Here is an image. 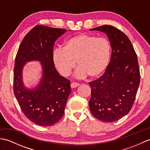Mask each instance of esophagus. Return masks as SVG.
<instances>
[{"mask_svg":"<svg viewBox=\"0 0 150 150\" xmlns=\"http://www.w3.org/2000/svg\"><path fill=\"white\" fill-rule=\"evenodd\" d=\"M80 85V84L78 83V82H72V83L71 84V87L72 88H76L79 86Z\"/></svg>","mask_w":150,"mask_h":150,"instance_id":"esophagus-1","label":"esophagus"}]
</instances>
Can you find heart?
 Listing matches in <instances>:
<instances>
[{
    "instance_id": "1",
    "label": "heart",
    "mask_w": 150,
    "mask_h": 150,
    "mask_svg": "<svg viewBox=\"0 0 150 150\" xmlns=\"http://www.w3.org/2000/svg\"><path fill=\"white\" fill-rule=\"evenodd\" d=\"M111 46L107 39L88 34H81L66 41L64 48H57L53 53V60L59 72L64 76L71 74L77 64L79 78L87 75L95 78L103 73L109 63Z\"/></svg>"
}]
</instances>
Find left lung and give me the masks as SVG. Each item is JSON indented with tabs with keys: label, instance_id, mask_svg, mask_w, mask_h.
Wrapping results in <instances>:
<instances>
[{
	"label": "left lung",
	"instance_id": "left-lung-1",
	"mask_svg": "<svg viewBox=\"0 0 150 150\" xmlns=\"http://www.w3.org/2000/svg\"><path fill=\"white\" fill-rule=\"evenodd\" d=\"M90 30L107 35L112 53L104 74L89 82V106L97 119L113 122L128 114L134 103L141 77L138 59L131 41L117 28L104 25Z\"/></svg>",
	"mask_w": 150,
	"mask_h": 150
}]
</instances>
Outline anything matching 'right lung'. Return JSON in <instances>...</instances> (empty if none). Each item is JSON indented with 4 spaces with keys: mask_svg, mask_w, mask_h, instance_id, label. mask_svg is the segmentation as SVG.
I'll list each match as a JSON object with an SVG mask.
<instances>
[{
    "mask_svg": "<svg viewBox=\"0 0 150 150\" xmlns=\"http://www.w3.org/2000/svg\"><path fill=\"white\" fill-rule=\"evenodd\" d=\"M67 30L37 25L22 40L15 57L13 91L22 112L37 125L50 126L62 117L71 93L70 81L59 75L53 62L55 40ZM41 62L43 76L39 86L28 90L21 81L24 64L30 60Z\"/></svg>",
    "mask_w": 150,
    "mask_h": 150,
    "instance_id": "add662e5",
    "label": "right lung"
}]
</instances>
